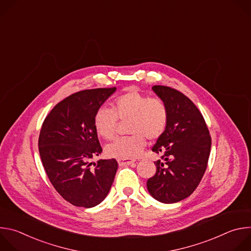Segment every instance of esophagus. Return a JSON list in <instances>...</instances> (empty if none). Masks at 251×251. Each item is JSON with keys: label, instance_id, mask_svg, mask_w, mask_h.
Here are the masks:
<instances>
[{"label": "esophagus", "instance_id": "esophagus-1", "mask_svg": "<svg viewBox=\"0 0 251 251\" xmlns=\"http://www.w3.org/2000/svg\"><path fill=\"white\" fill-rule=\"evenodd\" d=\"M134 162L135 160H132V159H118V164L120 166H129Z\"/></svg>", "mask_w": 251, "mask_h": 251}]
</instances>
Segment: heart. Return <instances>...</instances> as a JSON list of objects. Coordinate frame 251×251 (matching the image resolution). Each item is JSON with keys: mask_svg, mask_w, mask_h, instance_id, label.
I'll return each mask as SVG.
<instances>
[{"mask_svg": "<svg viewBox=\"0 0 251 251\" xmlns=\"http://www.w3.org/2000/svg\"><path fill=\"white\" fill-rule=\"evenodd\" d=\"M118 119L129 120L130 136L119 138L106 146L105 152L111 158L132 159L138 157L146 146V138L156 140L165 132L169 119L167 105L160 98H150L131 89L117 97L112 109L99 108L93 118V127L105 140L114 138Z\"/></svg>", "mask_w": 251, "mask_h": 251, "instance_id": "1", "label": "heart"}]
</instances>
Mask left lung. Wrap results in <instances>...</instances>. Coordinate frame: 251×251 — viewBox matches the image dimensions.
Returning a JSON list of instances; mask_svg holds the SVG:
<instances>
[{"instance_id": "obj_1", "label": "left lung", "mask_w": 251, "mask_h": 251, "mask_svg": "<svg viewBox=\"0 0 251 251\" xmlns=\"http://www.w3.org/2000/svg\"><path fill=\"white\" fill-rule=\"evenodd\" d=\"M152 89L167 105L169 119L152 148L163 155V161L155 162L157 171L147 181V188L155 200L174 203L191 196L199 186L206 170L211 138L190 98L169 86L154 85Z\"/></svg>"}]
</instances>
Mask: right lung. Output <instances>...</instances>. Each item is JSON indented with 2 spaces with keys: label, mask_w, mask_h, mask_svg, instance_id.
<instances>
[{
  "label": "right lung",
  "mask_w": 251,
  "mask_h": 251,
  "mask_svg": "<svg viewBox=\"0 0 251 251\" xmlns=\"http://www.w3.org/2000/svg\"><path fill=\"white\" fill-rule=\"evenodd\" d=\"M115 90L96 88L71 94L53 107L43 123L39 137L43 166L56 192L75 206L99 204L114 181L115 159L99 160L94 168L89 160L102 152L94 115Z\"/></svg>",
  "instance_id": "obj_1"
}]
</instances>
